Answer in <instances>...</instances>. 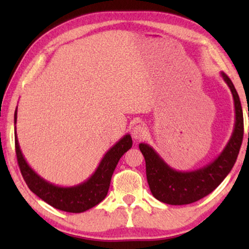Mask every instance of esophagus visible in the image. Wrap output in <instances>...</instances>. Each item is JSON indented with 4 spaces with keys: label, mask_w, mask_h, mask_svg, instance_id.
<instances>
[{
    "label": "esophagus",
    "mask_w": 249,
    "mask_h": 249,
    "mask_svg": "<svg viewBox=\"0 0 249 249\" xmlns=\"http://www.w3.org/2000/svg\"><path fill=\"white\" fill-rule=\"evenodd\" d=\"M147 134V128L144 124H136L132 128V136L134 140H142Z\"/></svg>",
    "instance_id": "obj_1"
}]
</instances>
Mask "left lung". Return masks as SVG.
<instances>
[{"label": "left lung", "mask_w": 249, "mask_h": 249, "mask_svg": "<svg viewBox=\"0 0 249 249\" xmlns=\"http://www.w3.org/2000/svg\"><path fill=\"white\" fill-rule=\"evenodd\" d=\"M221 77L233 95L235 124L230 141L215 159L196 170L179 171L168 165L153 147L144 142L140 144L145 158L146 176L151 195L160 202L183 205L199 201L215 190L230 174L237 159L244 136L242 104L231 79L224 72H221Z\"/></svg>", "instance_id": "8db88e82"}]
</instances>
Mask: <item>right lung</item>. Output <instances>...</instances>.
Returning <instances> with one entry per match:
<instances>
[{"instance_id":"1","label":"right lung","mask_w":249,"mask_h":249,"mask_svg":"<svg viewBox=\"0 0 249 249\" xmlns=\"http://www.w3.org/2000/svg\"><path fill=\"white\" fill-rule=\"evenodd\" d=\"M16 121H18V107L14 114L15 149L19 169L25 182L31 191L44 200L46 203L65 212L81 213L103 201L107 195L112 175L117 162L133 145L130 135H124L114 146L107 151L90 178L72 187H60L41 178L28 165L19 148L18 135H16Z\"/></svg>"}]
</instances>
